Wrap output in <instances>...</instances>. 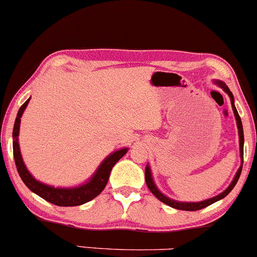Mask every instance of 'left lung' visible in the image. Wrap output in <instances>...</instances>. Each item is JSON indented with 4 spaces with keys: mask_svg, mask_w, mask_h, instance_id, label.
<instances>
[{
    "mask_svg": "<svg viewBox=\"0 0 257 257\" xmlns=\"http://www.w3.org/2000/svg\"><path fill=\"white\" fill-rule=\"evenodd\" d=\"M217 84L220 85L221 88H222L223 90L226 91L227 94L229 95V98H231V104H232V108H233V112H234V116H235V119H237V125H238V132H239V145H240V157L243 159V155H244V134H243V125H241V120H240V117L239 114H238V111L237 108H235L234 106V100H233V94L231 93V90L228 89V87L223 83V82H216ZM241 168H243V164H241L239 169H238L237 174H235L234 179H233L232 184L227 187L226 191H223L222 193L219 194V196L214 197V198H210V199H206V200H203V202H198V203H182V202H176V200H173L170 198H168V197L164 196V194H162L159 191L157 190V187H156L155 182H153L152 180V175H151V172H150V168L146 167L145 169V180H146V185L147 187L150 188V191L153 193V196H156L157 198L161 200V202H163L164 204L172 206V208H175V209H179V210H186V211H196V210H200V209L203 208H206V206H209L210 204H213V203L217 202V200L225 198V197L231 191L233 190V187H234L235 184H237V181L239 180V176H240V173H241Z\"/></svg>",
    "mask_w": 257,
    "mask_h": 257,
    "instance_id": "obj_1",
    "label": "left lung"
}]
</instances>
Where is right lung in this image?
I'll list each match as a JSON object with an SVG mask.
<instances>
[{
    "instance_id": "1",
    "label": "right lung",
    "mask_w": 257,
    "mask_h": 257,
    "mask_svg": "<svg viewBox=\"0 0 257 257\" xmlns=\"http://www.w3.org/2000/svg\"><path fill=\"white\" fill-rule=\"evenodd\" d=\"M30 99H28L22 107L19 108L16 118V123H14L13 128V155L14 161H16L17 170L19 173L20 178H22L23 182L28 186L29 188L40 196L41 198L46 199L47 202L52 203V204L59 205V206H76L84 204V203L89 202V200L94 199L96 196L101 193L104 190L106 184H107L108 178H110V173L113 168L114 164L119 161L123 156L125 155L128 150L122 149L119 151L113 152L112 155L108 156L101 163V166L98 168L96 173L94 174L87 184L79 186V187L75 188H55L52 186L41 184L40 181L32 178V175L26 169L24 162H23L22 153L19 150V144H18V135H19V126H20V118L24 112L26 105L29 104Z\"/></svg>"
}]
</instances>
